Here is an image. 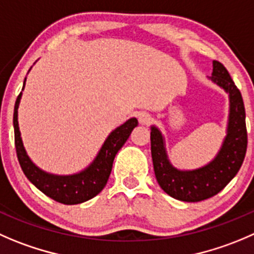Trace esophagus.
I'll list each match as a JSON object with an SVG mask.
<instances>
[{
    "instance_id": "obj_1",
    "label": "esophagus",
    "mask_w": 254,
    "mask_h": 254,
    "mask_svg": "<svg viewBox=\"0 0 254 254\" xmlns=\"http://www.w3.org/2000/svg\"><path fill=\"white\" fill-rule=\"evenodd\" d=\"M137 119H139V123L142 125H149L150 123L152 122V118L149 113L146 112H140L137 114Z\"/></svg>"
}]
</instances>
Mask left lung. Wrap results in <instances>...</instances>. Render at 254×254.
I'll return each mask as SVG.
<instances>
[{"label": "left lung", "instance_id": "8db88e82", "mask_svg": "<svg viewBox=\"0 0 254 254\" xmlns=\"http://www.w3.org/2000/svg\"><path fill=\"white\" fill-rule=\"evenodd\" d=\"M208 79L222 88L230 99L227 132L213 160L195 170L176 169L167 156L161 131L152 125L150 132L157 182L167 195L185 202H198L217 195L237 175L247 150L246 112L241 92L227 69L217 61H213L212 77Z\"/></svg>", "mask_w": 254, "mask_h": 254}]
</instances>
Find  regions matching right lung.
<instances>
[{
	"label": "right lung",
	"mask_w": 254,
	"mask_h": 254,
	"mask_svg": "<svg viewBox=\"0 0 254 254\" xmlns=\"http://www.w3.org/2000/svg\"><path fill=\"white\" fill-rule=\"evenodd\" d=\"M24 85H26V78L22 90L24 89ZM21 98L22 92L17 97L14 104V145H16L19 165L27 179L44 195L64 205H77L97 196L107 185L115 155L122 149L131 134L132 129L137 125L136 118L127 120L124 124L113 130L109 136L105 139L95 159L84 170L72 175H54L39 169L27 155L18 127V107Z\"/></svg>",
	"instance_id": "1"
}]
</instances>
